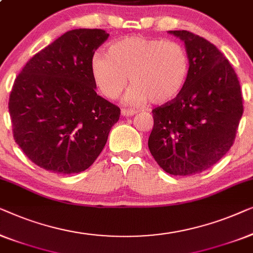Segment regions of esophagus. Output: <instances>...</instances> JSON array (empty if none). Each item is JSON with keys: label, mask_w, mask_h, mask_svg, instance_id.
Wrapping results in <instances>:
<instances>
[{"label": "esophagus", "mask_w": 253, "mask_h": 253, "mask_svg": "<svg viewBox=\"0 0 253 253\" xmlns=\"http://www.w3.org/2000/svg\"><path fill=\"white\" fill-rule=\"evenodd\" d=\"M135 113H136V111H134V110H126V109L122 110L123 117H130V116H134Z\"/></svg>", "instance_id": "34e87169"}]
</instances>
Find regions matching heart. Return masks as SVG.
<instances>
[{
    "instance_id": "obj_1",
    "label": "heart",
    "mask_w": 253,
    "mask_h": 253,
    "mask_svg": "<svg viewBox=\"0 0 253 253\" xmlns=\"http://www.w3.org/2000/svg\"><path fill=\"white\" fill-rule=\"evenodd\" d=\"M189 69V56L179 42L142 35L118 39L108 55L96 52L90 59L92 80L110 99L120 97L129 77L133 87L127 101L134 105L172 102L186 86Z\"/></svg>"
}]
</instances>
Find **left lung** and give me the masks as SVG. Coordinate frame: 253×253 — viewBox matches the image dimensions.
<instances>
[{"label":"left lung","instance_id":"left-lung-1","mask_svg":"<svg viewBox=\"0 0 253 253\" xmlns=\"http://www.w3.org/2000/svg\"><path fill=\"white\" fill-rule=\"evenodd\" d=\"M184 42L189 78L172 102L152 110L148 145L155 161L172 175L201 173L232 147L243 115L240 81L221 51L188 31H169Z\"/></svg>","mask_w":253,"mask_h":253}]
</instances>
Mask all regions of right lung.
Returning a JSON list of instances; mask_svg holds the SVG:
<instances>
[{"label":"right lung","instance_id":"obj_1","mask_svg":"<svg viewBox=\"0 0 253 253\" xmlns=\"http://www.w3.org/2000/svg\"><path fill=\"white\" fill-rule=\"evenodd\" d=\"M109 38L79 28L35 54L17 76L9 98L13 138L50 172L80 173L96 161L120 109L95 91L90 59Z\"/></svg>","mask_w":253,"mask_h":253}]
</instances>
